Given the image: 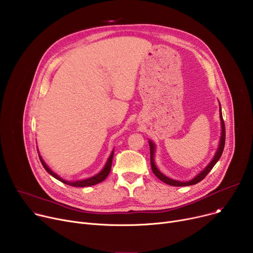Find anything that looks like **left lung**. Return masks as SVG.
<instances>
[{
	"label": "left lung",
	"mask_w": 253,
	"mask_h": 253,
	"mask_svg": "<svg viewBox=\"0 0 253 253\" xmlns=\"http://www.w3.org/2000/svg\"><path fill=\"white\" fill-rule=\"evenodd\" d=\"M219 120H220V139H219V144L217 147V150L213 156V158L211 160V162L207 165L197 175H195L193 179L189 180V181H176L173 179H170V177L167 176L163 174L156 167L155 165V151H156V145L154 142H152L151 140L148 141L149 143V147H150V161H151V169L153 173L158 177L160 181H162L163 183H166L168 185L170 186H175V187H184V186H191V185H195L199 182H201L204 177L207 175L212 168L215 166V163L218 161V159L220 158L222 151H224V147H225V142H226V129H225V123L224 120H222V114H221V107L219 104Z\"/></svg>",
	"instance_id": "1"
}]
</instances>
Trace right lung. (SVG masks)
Instances as JSON below:
<instances>
[{
    "label": "right lung",
    "instance_id": "right-lung-1",
    "mask_svg": "<svg viewBox=\"0 0 253 253\" xmlns=\"http://www.w3.org/2000/svg\"><path fill=\"white\" fill-rule=\"evenodd\" d=\"M113 154H114V149L112 150L110 156L108 157L105 166H104V168L96 174L90 176V177H86V179H83V180H78V181H67V180H64L62 179V177L60 175H58L56 172H54L47 165L46 162L43 161V159L42 158V156L39 154V157H40V160L42 162V165L43 167V169H46L52 176H54L55 179H57L58 181H60L66 185H69V186H72V187H90V186H94V185H97L101 182H103L104 180L106 179V177L108 176L109 172H110V169H111V165H112V159H113Z\"/></svg>",
    "mask_w": 253,
    "mask_h": 253
}]
</instances>
